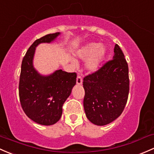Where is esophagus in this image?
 <instances>
[{
	"label": "esophagus",
	"instance_id": "obj_1",
	"mask_svg": "<svg viewBox=\"0 0 154 154\" xmlns=\"http://www.w3.org/2000/svg\"><path fill=\"white\" fill-rule=\"evenodd\" d=\"M82 83V78L80 75H78L77 77V85H81Z\"/></svg>",
	"mask_w": 154,
	"mask_h": 154
}]
</instances>
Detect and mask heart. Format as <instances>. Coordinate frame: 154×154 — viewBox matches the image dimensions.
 Returning a JSON list of instances; mask_svg holds the SVG:
<instances>
[{
    "label": "heart",
    "mask_w": 154,
    "mask_h": 154,
    "mask_svg": "<svg viewBox=\"0 0 154 154\" xmlns=\"http://www.w3.org/2000/svg\"><path fill=\"white\" fill-rule=\"evenodd\" d=\"M106 54V48L99 43H90L85 45L78 52L79 57L82 60H87L86 67L88 70L96 71L99 68ZM73 63H75V62Z\"/></svg>",
    "instance_id": "obj_1"
}]
</instances>
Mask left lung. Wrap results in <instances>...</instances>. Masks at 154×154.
Masks as SVG:
<instances>
[{"label":"left lung","instance_id":"left-lung-1","mask_svg":"<svg viewBox=\"0 0 154 154\" xmlns=\"http://www.w3.org/2000/svg\"><path fill=\"white\" fill-rule=\"evenodd\" d=\"M83 105L88 119L98 126L112 122L124 111L129 92V67L116 44L114 56L83 78Z\"/></svg>","mask_w":154,"mask_h":154}]
</instances>
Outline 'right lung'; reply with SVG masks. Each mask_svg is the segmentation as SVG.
Segmentation results:
<instances>
[{
  "mask_svg": "<svg viewBox=\"0 0 154 154\" xmlns=\"http://www.w3.org/2000/svg\"><path fill=\"white\" fill-rule=\"evenodd\" d=\"M59 34L50 33L36 39L28 48L21 65L19 96L22 108L32 121L45 126L60 120L64 102L72 93L77 78L75 72L62 69L50 76H42L33 68L36 47L40 43H50Z\"/></svg>",
  "mask_w": 154,
  "mask_h": 154,
  "instance_id": "add662e5",
  "label": "right lung"
}]
</instances>
